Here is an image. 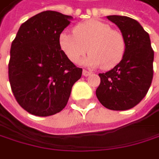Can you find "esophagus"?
<instances>
[{
    "instance_id": "34e87169",
    "label": "esophagus",
    "mask_w": 159,
    "mask_h": 159,
    "mask_svg": "<svg viewBox=\"0 0 159 159\" xmlns=\"http://www.w3.org/2000/svg\"><path fill=\"white\" fill-rule=\"evenodd\" d=\"M90 74H91L90 71H88L87 70H83V75H84V76H89V75H90Z\"/></svg>"
}]
</instances>
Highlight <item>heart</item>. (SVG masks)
<instances>
[{
    "label": "heart",
    "instance_id": "heart-1",
    "mask_svg": "<svg viewBox=\"0 0 159 159\" xmlns=\"http://www.w3.org/2000/svg\"><path fill=\"white\" fill-rule=\"evenodd\" d=\"M58 44L67 58L78 64L86 55L85 63L90 67L111 70L120 63L126 50L122 33L101 20H89L76 25L72 34H60Z\"/></svg>",
    "mask_w": 159,
    "mask_h": 159
}]
</instances>
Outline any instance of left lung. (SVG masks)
Instances as JSON below:
<instances>
[{
  "instance_id": "1",
  "label": "left lung",
  "mask_w": 159,
  "mask_h": 159,
  "mask_svg": "<svg viewBox=\"0 0 159 159\" xmlns=\"http://www.w3.org/2000/svg\"><path fill=\"white\" fill-rule=\"evenodd\" d=\"M122 33L126 50L119 65L106 73H99L96 89L100 103L111 110H127L146 96L154 75V50L149 34L135 20L125 16H107Z\"/></svg>"
}]
</instances>
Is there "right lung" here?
I'll use <instances>...</instances> for the list:
<instances>
[{"mask_svg":"<svg viewBox=\"0 0 159 159\" xmlns=\"http://www.w3.org/2000/svg\"><path fill=\"white\" fill-rule=\"evenodd\" d=\"M70 16L44 11L23 22L10 49L8 78L19 105L27 112L47 117L67 105L82 69L60 50L58 39Z\"/></svg>","mask_w":159,"mask_h":159,"instance_id":"1","label":"right lung"}]
</instances>
